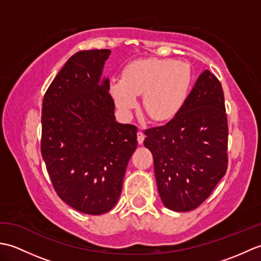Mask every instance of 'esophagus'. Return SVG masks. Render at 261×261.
I'll use <instances>...</instances> for the list:
<instances>
[{"label":"esophagus","mask_w":261,"mask_h":261,"mask_svg":"<svg viewBox=\"0 0 261 261\" xmlns=\"http://www.w3.org/2000/svg\"><path fill=\"white\" fill-rule=\"evenodd\" d=\"M137 137H138V142H139V145H142L143 140H145V137H146L145 134H143L141 130H139L137 134Z\"/></svg>","instance_id":"1"}]
</instances>
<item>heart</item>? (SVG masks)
I'll use <instances>...</instances> for the list:
<instances>
[{
    "mask_svg": "<svg viewBox=\"0 0 261 261\" xmlns=\"http://www.w3.org/2000/svg\"><path fill=\"white\" fill-rule=\"evenodd\" d=\"M192 81L186 63L175 59L148 58L132 62L123 77L111 81L110 91L116 107L125 115L137 108V96L142 95L146 113L154 121L173 118L182 107Z\"/></svg>",
    "mask_w": 261,
    "mask_h": 261,
    "instance_id": "heart-1",
    "label": "heart"
}]
</instances>
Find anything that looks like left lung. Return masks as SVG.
I'll return each mask as SVG.
<instances>
[{"label": "left lung", "mask_w": 261, "mask_h": 261, "mask_svg": "<svg viewBox=\"0 0 261 261\" xmlns=\"http://www.w3.org/2000/svg\"><path fill=\"white\" fill-rule=\"evenodd\" d=\"M145 135L165 206L176 212L199 206L228 169L229 127L220 81L204 70L174 118Z\"/></svg>", "instance_id": "obj_1"}]
</instances>
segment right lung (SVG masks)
Here are the masks:
<instances>
[{
	"label": "right lung",
	"mask_w": 261,
	"mask_h": 261,
	"mask_svg": "<svg viewBox=\"0 0 261 261\" xmlns=\"http://www.w3.org/2000/svg\"><path fill=\"white\" fill-rule=\"evenodd\" d=\"M111 50L73 55L42 101L41 154L57 195L82 213L99 215L118 202L137 126L115 121L110 82L99 83Z\"/></svg>",
	"instance_id": "obj_1"
}]
</instances>
